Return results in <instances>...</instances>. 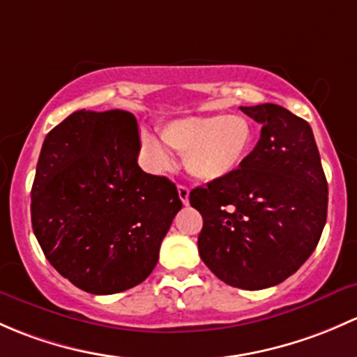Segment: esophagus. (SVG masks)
Instances as JSON below:
<instances>
[{"label": "esophagus", "instance_id": "esophagus-1", "mask_svg": "<svg viewBox=\"0 0 357 357\" xmlns=\"http://www.w3.org/2000/svg\"><path fill=\"white\" fill-rule=\"evenodd\" d=\"M177 190H178V197H180V201H182L183 204L189 203V187H185V185H178V187H177Z\"/></svg>", "mask_w": 357, "mask_h": 357}]
</instances>
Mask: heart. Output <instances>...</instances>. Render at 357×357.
<instances>
[{"mask_svg": "<svg viewBox=\"0 0 357 357\" xmlns=\"http://www.w3.org/2000/svg\"><path fill=\"white\" fill-rule=\"evenodd\" d=\"M160 137L172 151L183 154L187 174L201 182H218L234 175L255 146V127L241 113L189 115L160 127ZM142 153L154 170L170 167L167 149L153 135L142 134Z\"/></svg>", "mask_w": 357, "mask_h": 357, "instance_id": "obj_1", "label": "heart"}]
</instances>
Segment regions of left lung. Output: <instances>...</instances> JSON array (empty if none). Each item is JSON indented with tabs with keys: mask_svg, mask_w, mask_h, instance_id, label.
<instances>
[{
	"mask_svg": "<svg viewBox=\"0 0 357 357\" xmlns=\"http://www.w3.org/2000/svg\"><path fill=\"white\" fill-rule=\"evenodd\" d=\"M261 137L230 177L189 194L203 215L201 259L225 284H280L313 255L328 208V183L310 123L284 106H241Z\"/></svg>",
	"mask_w": 357,
	"mask_h": 357,
	"instance_id": "8db88e82",
	"label": "left lung"
}]
</instances>
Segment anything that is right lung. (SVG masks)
<instances>
[{
  "instance_id": "right-lung-1",
  "label": "right lung",
  "mask_w": 357,
  "mask_h": 357,
  "mask_svg": "<svg viewBox=\"0 0 357 357\" xmlns=\"http://www.w3.org/2000/svg\"><path fill=\"white\" fill-rule=\"evenodd\" d=\"M132 113L79 109L46 135L31 216L44 256L89 294L123 292L151 275L182 208L177 187L146 174Z\"/></svg>"
}]
</instances>
